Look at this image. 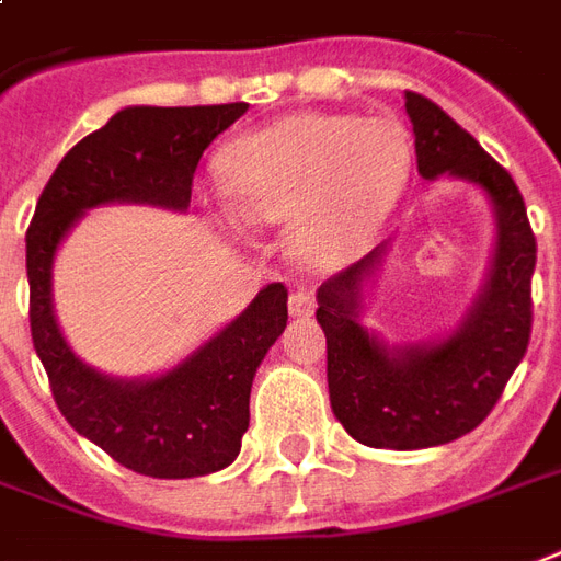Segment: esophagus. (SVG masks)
<instances>
[{"label":"esophagus","instance_id":"1","mask_svg":"<svg viewBox=\"0 0 561 561\" xmlns=\"http://www.w3.org/2000/svg\"><path fill=\"white\" fill-rule=\"evenodd\" d=\"M290 318H311L314 314V294L311 290H294L288 299Z\"/></svg>","mask_w":561,"mask_h":561}]
</instances>
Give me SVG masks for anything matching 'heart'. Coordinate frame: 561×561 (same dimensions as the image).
<instances>
[{"label": "heart", "instance_id": "heart-1", "mask_svg": "<svg viewBox=\"0 0 561 561\" xmlns=\"http://www.w3.org/2000/svg\"><path fill=\"white\" fill-rule=\"evenodd\" d=\"M220 170L243 220L294 224L306 262L341 264L403 196L412 149L391 119L290 114L229 144Z\"/></svg>", "mask_w": 561, "mask_h": 561}]
</instances>
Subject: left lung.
I'll list each match as a JSON object with an SVG mask.
<instances>
[{"instance_id":"left-lung-1","label":"left lung","mask_w":561,"mask_h":561,"mask_svg":"<svg viewBox=\"0 0 561 561\" xmlns=\"http://www.w3.org/2000/svg\"><path fill=\"white\" fill-rule=\"evenodd\" d=\"M423 179H468L497 211V252L468 318L442 344L388 350L358 323L362 288L382 247L318 288L327 332L332 412L356 442L379 450H421L477 430L497 405L533 332L536 234L515 179L435 102L405 91Z\"/></svg>"}]
</instances>
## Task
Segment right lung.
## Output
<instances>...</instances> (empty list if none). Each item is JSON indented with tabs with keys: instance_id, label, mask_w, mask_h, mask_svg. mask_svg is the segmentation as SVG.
<instances>
[{
	"instance_id": "1",
	"label": "right lung",
	"mask_w": 561,
	"mask_h": 561,
	"mask_svg": "<svg viewBox=\"0 0 561 561\" xmlns=\"http://www.w3.org/2000/svg\"><path fill=\"white\" fill-rule=\"evenodd\" d=\"M247 102L117 111L55 167L25 232L28 323L55 405L72 430L123 468L187 480L232 465L250 426L255 367L288 323V288L273 282L170 374L123 382L72 356L53 314V255L81 214L102 203L187 208L199 158Z\"/></svg>"
}]
</instances>
